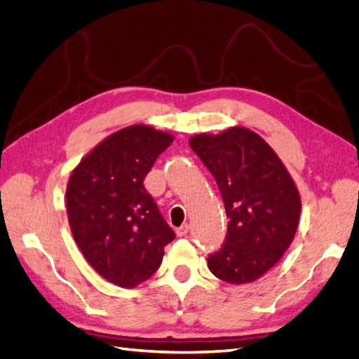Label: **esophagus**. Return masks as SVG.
<instances>
[{"label": "esophagus", "instance_id": "obj_1", "mask_svg": "<svg viewBox=\"0 0 359 359\" xmlns=\"http://www.w3.org/2000/svg\"><path fill=\"white\" fill-rule=\"evenodd\" d=\"M187 232H189V225L184 224L182 226H180V228L177 229V236H178V237H184V236H187Z\"/></svg>", "mask_w": 359, "mask_h": 359}]
</instances>
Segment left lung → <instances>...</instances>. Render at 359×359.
Returning <instances> with one entry per match:
<instances>
[{
    "instance_id": "left-lung-1",
    "label": "left lung",
    "mask_w": 359,
    "mask_h": 359,
    "mask_svg": "<svg viewBox=\"0 0 359 359\" xmlns=\"http://www.w3.org/2000/svg\"><path fill=\"white\" fill-rule=\"evenodd\" d=\"M215 177L228 222L225 243L208 269L228 284H248L269 272L292 245L300 193L272 147L249 128L201 133L189 140Z\"/></svg>"
}]
</instances>
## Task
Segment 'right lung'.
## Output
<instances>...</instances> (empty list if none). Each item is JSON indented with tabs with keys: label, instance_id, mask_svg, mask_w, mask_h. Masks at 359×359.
Returning <instances> with one entry per match:
<instances>
[{
	"label": "right lung",
	"instance_id": "1",
	"mask_svg": "<svg viewBox=\"0 0 359 359\" xmlns=\"http://www.w3.org/2000/svg\"><path fill=\"white\" fill-rule=\"evenodd\" d=\"M173 142L170 133L135 123L86 154L66 187V212L76 246L109 283L134 288L160 267L175 238L144 190V177Z\"/></svg>",
	"mask_w": 359,
	"mask_h": 359
}]
</instances>
